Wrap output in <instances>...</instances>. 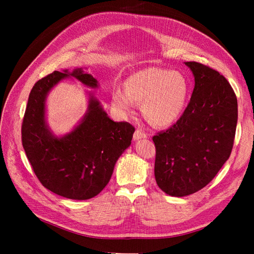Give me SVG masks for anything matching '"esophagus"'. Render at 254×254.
<instances>
[{"label": "esophagus", "mask_w": 254, "mask_h": 254, "mask_svg": "<svg viewBox=\"0 0 254 254\" xmlns=\"http://www.w3.org/2000/svg\"><path fill=\"white\" fill-rule=\"evenodd\" d=\"M146 137H147V134H146L144 131H142V130H135V132L133 134L134 141H137L140 139H146Z\"/></svg>", "instance_id": "obj_1"}]
</instances>
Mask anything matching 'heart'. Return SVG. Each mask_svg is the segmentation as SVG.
I'll return each instance as SVG.
<instances>
[{"mask_svg":"<svg viewBox=\"0 0 254 254\" xmlns=\"http://www.w3.org/2000/svg\"><path fill=\"white\" fill-rule=\"evenodd\" d=\"M190 84L179 71L147 67L129 76L125 89H114L112 105L120 113L132 114L134 103L142 104L145 118L152 125L165 127L178 120L186 109Z\"/></svg>","mask_w":254,"mask_h":254,"instance_id":"heart-1","label":"heart"}]
</instances>
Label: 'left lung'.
Instances as JSON below:
<instances>
[{"instance_id": "1", "label": "left lung", "mask_w": 254, "mask_h": 254, "mask_svg": "<svg viewBox=\"0 0 254 254\" xmlns=\"http://www.w3.org/2000/svg\"><path fill=\"white\" fill-rule=\"evenodd\" d=\"M184 64L195 79L190 101L176 124L152 137L157 184L174 197L212 181L231 155L237 124V99L228 80L201 64Z\"/></svg>"}]
</instances>
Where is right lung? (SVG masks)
<instances>
[{"mask_svg": "<svg viewBox=\"0 0 254 254\" xmlns=\"http://www.w3.org/2000/svg\"><path fill=\"white\" fill-rule=\"evenodd\" d=\"M75 78L98 88L96 78L82 67L55 71L35 83L22 124V144L33 170L53 193L74 200L98 195L108 184L114 165L131 144L134 128L112 121L91 91L88 109L70 132L53 133L47 122V98L61 80Z\"/></svg>", "mask_w": 254, "mask_h": 254, "instance_id": "right-lung-1", "label": "right lung"}]
</instances>
